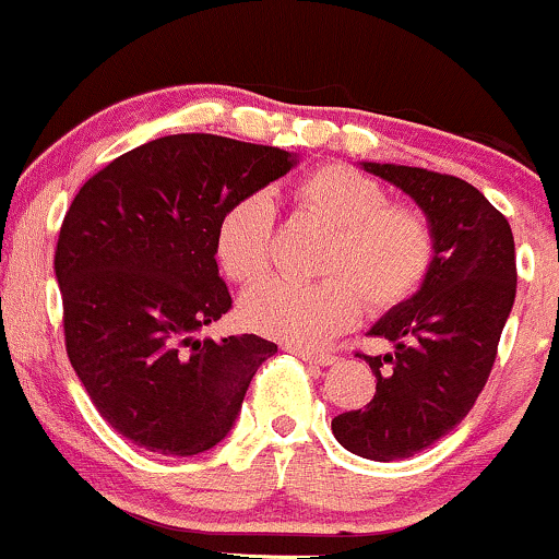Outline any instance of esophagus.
<instances>
[{"label": "esophagus", "mask_w": 559, "mask_h": 559, "mask_svg": "<svg viewBox=\"0 0 559 559\" xmlns=\"http://www.w3.org/2000/svg\"><path fill=\"white\" fill-rule=\"evenodd\" d=\"M290 350L298 356V359L317 364V367H328V364L337 359V356H332V354H313V350H306V348H290Z\"/></svg>", "instance_id": "34e87169"}]
</instances>
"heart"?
<instances>
[{
	"mask_svg": "<svg viewBox=\"0 0 559 559\" xmlns=\"http://www.w3.org/2000/svg\"><path fill=\"white\" fill-rule=\"evenodd\" d=\"M296 203L330 229L319 282L269 277L242 296L250 330L296 348L332 341L369 311L404 304L428 277L436 240L428 218L404 203H388L374 179L348 166H319L296 185ZM274 203L248 192L222 213L216 259L235 282H253L269 269Z\"/></svg>",
	"mask_w": 559,
	"mask_h": 559,
	"instance_id": "b5f03b06",
	"label": "heart"
}]
</instances>
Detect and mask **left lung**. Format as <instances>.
<instances>
[{
  "label": "left lung",
  "instance_id": "8db88e82",
  "mask_svg": "<svg viewBox=\"0 0 559 559\" xmlns=\"http://www.w3.org/2000/svg\"><path fill=\"white\" fill-rule=\"evenodd\" d=\"M361 168L415 200L436 240L419 290L369 330L393 343L391 354L364 356L378 378L372 401L332 419L350 454L393 462L454 430L486 385L515 304V237L465 179L396 163Z\"/></svg>",
  "mask_w": 559,
  "mask_h": 559
}]
</instances>
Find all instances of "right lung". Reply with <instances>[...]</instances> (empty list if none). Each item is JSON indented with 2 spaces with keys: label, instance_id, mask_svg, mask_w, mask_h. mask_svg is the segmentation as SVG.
Instances as JSON below:
<instances>
[{
  "label": "right lung",
  "instance_id": "1",
  "mask_svg": "<svg viewBox=\"0 0 559 559\" xmlns=\"http://www.w3.org/2000/svg\"><path fill=\"white\" fill-rule=\"evenodd\" d=\"M296 163L266 144L171 134L108 163L73 198L55 250L68 359L134 447L213 449L235 428L255 369L277 354L259 335L198 332L231 309L218 218Z\"/></svg>",
  "mask_w": 559,
  "mask_h": 559
}]
</instances>
